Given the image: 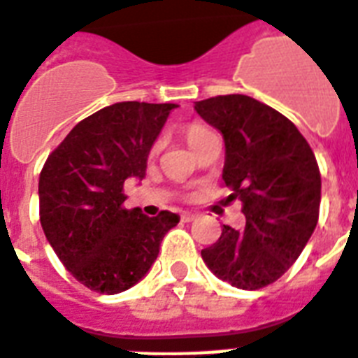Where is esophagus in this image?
Masks as SVG:
<instances>
[{
  "mask_svg": "<svg viewBox=\"0 0 358 358\" xmlns=\"http://www.w3.org/2000/svg\"><path fill=\"white\" fill-rule=\"evenodd\" d=\"M196 216H198V213H182V216H180V218H182V222H193Z\"/></svg>",
  "mask_w": 358,
  "mask_h": 358,
  "instance_id": "obj_1",
  "label": "esophagus"
}]
</instances>
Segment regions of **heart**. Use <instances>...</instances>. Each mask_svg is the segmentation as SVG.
<instances>
[{
    "instance_id": "obj_1",
    "label": "heart",
    "mask_w": 358,
    "mask_h": 358,
    "mask_svg": "<svg viewBox=\"0 0 358 358\" xmlns=\"http://www.w3.org/2000/svg\"><path fill=\"white\" fill-rule=\"evenodd\" d=\"M211 133L209 129L203 127V125H198V123H194V125H189L187 131H185V140H187V143L191 145V149H193L194 145H196L202 138H206L207 134Z\"/></svg>"
}]
</instances>
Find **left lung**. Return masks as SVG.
I'll return each mask as SVG.
<instances>
[{
    "label": "left lung",
    "instance_id": "obj_1",
    "mask_svg": "<svg viewBox=\"0 0 358 358\" xmlns=\"http://www.w3.org/2000/svg\"><path fill=\"white\" fill-rule=\"evenodd\" d=\"M196 113L225 142L224 184L238 198L245 227H222L202 249L207 267L240 289H260L295 264L313 235L320 209V171L293 122L244 94L196 101Z\"/></svg>",
    "mask_w": 358,
    "mask_h": 358
}]
</instances>
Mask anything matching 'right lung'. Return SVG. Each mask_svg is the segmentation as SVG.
Here are the masks:
<instances>
[{"label": "right lung", "instance_id": "1", "mask_svg": "<svg viewBox=\"0 0 358 358\" xmlns=\"http://www.w3.org/2000/svg\"><path fill=\"white\" fill-rule=\"evenodd\" d=\"M174 103L120 101L78 123L40 173V222L67 271L116 295L142 280L180 216L123 207V184L143 178L147 156Z\"/></svg>", "mask_w": 358, "mask_h": 358}]
</instances>
